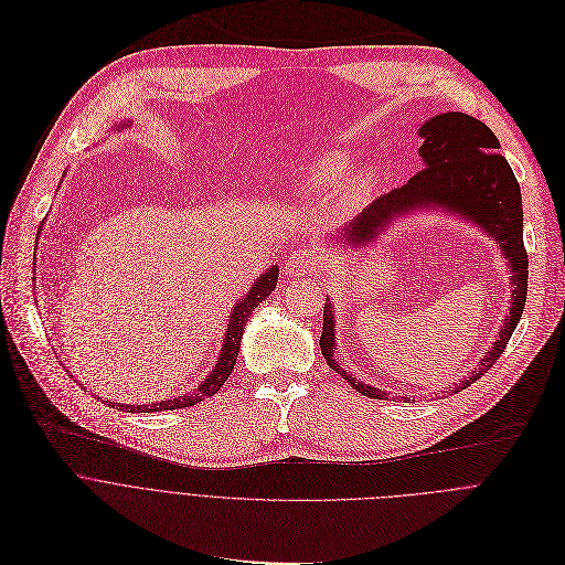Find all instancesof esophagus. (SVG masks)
<instances>
[{
  "mask_svg": "<svg viewBox=\"0 0 565 565\" xmlns=\"http://www.w3.org/2000/svg\"><path fill=\"white\" fill-rule=\"evenodd\" d=\"M313 256L309 252H294L291 256H287L285 260V274L287 276H305V274H311L313 271Z\"/></svg>",
  "mask_w": 565,
  "mask_h": 565,
  "instance_id": "1",
  "label": "esophagus"
}]
</instances>
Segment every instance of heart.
Returning <instances> with one entry per match:
<instances>
[{
    "label": "heart",
    "mask_w": 565,
    "mask_h": 565,
    "mask_svg": "<svg viewBox=\"0 0 565 565\" xmlns=\"http://www.w3.org/2000/svg\"><path fill=\"white\" fill-rule=\"evenodd\" d=\"M333 186L338 204L354 206L363 202L376 186V171L370 167L350 171V156L335 151L318 158L296 184V189L307 193H322Z\"/></svg>",
    "instance_id": "b5f03b06"
}]
</instances>
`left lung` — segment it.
Returning <instances> with one entry per match:
<instances>
[{
  "mask_svg": "<svg viewBox=\"0 0 565 565\" xmlns=\"http://www.w3.org/2000/svg\"><path fill=\"white\" fill-rule=\"evenodd\" d=\"M418 136L423 145L418 149L425 169L407 180V184L392 189L376 198L354 222L338 234L341 245L365 247L387 224L416 209H443L447 213H461L477 227L497 241L512 269V302L505 316V324L499 331V341L486 352L479 370H472L468 379L459 383L455 392L470 387L481 379L503 354L510 335L525 309L527 296V254L523 247V209L519 182L499 149L497 136L477 118L459 110L443 113L429 118ZM329 300V298H327ZM320 352L327 365L341 374L359 394L370 398H387L385 392L365 385L348 372V365L338 363L335 354V318L331 302L322 307V333Z\"/></svg>",
  "mask_w": 565,
  "mask_h": 565,
  "instance_id": "left-lung-1",
  "label": "left lung"
}]
</instances>
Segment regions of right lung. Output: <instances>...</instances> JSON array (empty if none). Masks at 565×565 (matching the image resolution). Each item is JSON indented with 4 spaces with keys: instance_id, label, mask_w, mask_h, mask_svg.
Returning a JSON list of instances; mask_svg holds the SVG:
<instances>
[{
    "instance_id": "right-lung-1",
    "label": "right lung",
    "mask_w": 565,
    "mask_h": 565,
    "mask_svg": "<svg viewBox=\"0 0 565 565\" xmlns=\"http://www.w3.org/2000/svg\"><path fill=\"white\" fill-rule=\"evenodd\" d=\"M129 122L125 125H118L116 131H122ZM276 282H278V267L274 265L271 269H267L256 282L254 287L249 289V294L245 298L238 300V305L234 307L232 316H230V324H227V333H224V341H222V348H220V354H217V361H215V367L209 372V376L198 385L195 392L191 394H184V396H175V398H169V401H160V403H151V405H122V403H116V405H108L110 407H120L125 412H162V409H182V407H191L209 396H213L222 385L224 381L230 379V374L234 372L236 367V361H238V352H241V341H243V331H245V322L247 318L252 316V311L276 289Z\"/></svg>"
}]
</instances>
